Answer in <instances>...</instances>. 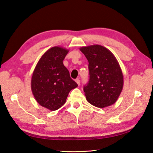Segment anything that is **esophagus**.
<instances>
[{
  "mask_svg": "<svg viewBox=\"0 0 153 153\" xmlns=\"http://www.w3.org/2000/svg\"><path fill=\"white\" fill-rule=\"evenodd\" d=\"M76 82L77 83V85H79V84H80V80H79V79H76Z\"/></svg>",
  "mask_w": 153,
  "mask_h": 153,
  "instance_id": "obj_1",
  "label": "esophagus"
}]
</instances>
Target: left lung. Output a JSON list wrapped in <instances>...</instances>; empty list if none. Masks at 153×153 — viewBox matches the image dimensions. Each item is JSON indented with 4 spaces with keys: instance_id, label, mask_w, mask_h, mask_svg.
Masks as SVG:
<instances>
[{
    "instance_id": "8db88e82",
    "label": "left lung",
    "mask_w": 153,
    "mask_h": 153,
    "mask_svg": "<svg viewBox=\"0 0 153 153\" xmlns=\"http://www.w3.org/2000/svg\"><path fill=\"white\" fill-rule=\"evenodd\" d=\"M79 50L89 62V81L83 87L87 100L102 108L114 104L123 86L122 71L115 56L99 45L82 47Z\"/></svg>"
}]
</instances>
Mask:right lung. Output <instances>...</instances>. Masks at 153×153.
<instances>
[{
    "mask_svg": "<svg viewBox=\"0 0 153 153\" xmlns=\"http://www.w3.org/2000/svg\"><path fill=\"white\" fill-rule=\"evenodd\" d=\"M68 52L58 46L49 48L38 61L32 75L31 88L35 100L51 111L62 106L70 91L77 87L63 64Z\"/></svg>",
    "mask_w": 153,
    "mask_h": 153,
    "instance_id": "right-lung-1",
    "label": "right lung"
}]
</instances>
